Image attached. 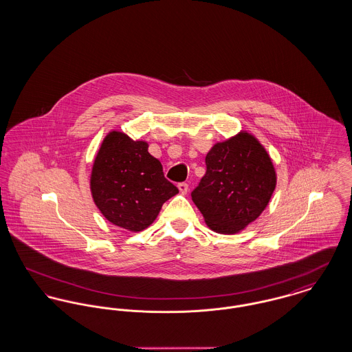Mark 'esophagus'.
Segmentation results:
<instances>
[{
    "label": "esophagus",
    "mask_w": 352,
    "mask_h": 352,
    "mask_svg": "<svg viewBox=\"0 0 352 352\" xmlns=\"http://www.w3.org/2000/svg\"><path fill=\"white\" fill-rule=\"evenodd\" d=\"M178 188H179V191H181V194H184L186 195L187 194V191H188V184H178Z\"/></svg>",
    "instance_id": "esophagus-1"
}]
</instances>
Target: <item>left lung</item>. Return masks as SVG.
I'll return each instance as SVG.
<instances>
[{
  "mask_svg": "<svg viewBox=\"0 0 352 352\" xmlns=\"http://www.w3.org/2000/svg\"><path fill=\"white\" fill-rule=\"evenodd\" d=\"M207 170L191 197L210 230L234 234L267 208L277 184L273 161L247 131L217 142L206 155Z\"/></svg>",
  "mask_w": 352,
  "mask_h": 352,
  "instance_id": "left-lung-1",
  "label": "left lung"
}]
</instances>
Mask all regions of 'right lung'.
I'll use <instances>...</instances> for the list:
<instances>
[{
	"instance_id": "1",
	"label": "right lung",
	"mask_w": 352,
	"mask_h": 352,
	"mask_svg": "<svg viewBox=\"0 0 352 352\" xmlns=\"http://www.w3.org/2000/svg\"><path fill=\"white\" fill-rule=\"evenodd\" d=\"M148 148L146 141L111 131L91 170L89 188L96 207L109 223L129 232L148 228L162 204L178 194Z\"/></svg>"
}]
</instances>
